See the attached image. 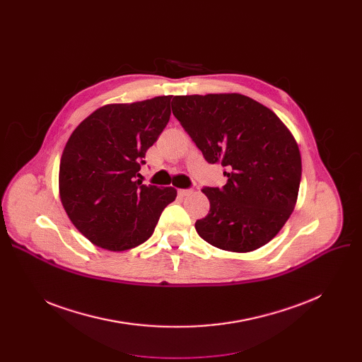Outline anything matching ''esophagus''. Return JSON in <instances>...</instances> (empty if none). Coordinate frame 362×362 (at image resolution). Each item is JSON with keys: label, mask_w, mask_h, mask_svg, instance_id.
Instances as JSON below:
<instances>
[{"label": "esophagus", "mask_w": 362, "mask_h": 362, "mask_svg": "<svg viewBox=\"0 0 362 362\" xmlns=\"http://www.w3.org/2000/svg\"><path fill=\"white\" fill-rule=\"evenodd\" d=\"M194 191H192V189H179V197H189V195H191Z\"/></svg>", "instance_id": "1"}]
</instances>
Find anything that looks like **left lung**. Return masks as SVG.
<instances>
[{"label":"left lung","instance_id":"left-lung-1","mask_svg":"<svg viewBox=\"0 0 362 362\" xmlns=\"http://www.w3.org/2000/svg\"><path fill=\"white\" fill-rule=\"evenodd\" d=\"M171 110L205 160L226 168L223 189H202L210 213L195 223L198 235L230 252L269 243L298 199L302 161L292 132L242 93L176 95Z\"/></svg>","mask_w":362,"mask_h":362}]
</instances>
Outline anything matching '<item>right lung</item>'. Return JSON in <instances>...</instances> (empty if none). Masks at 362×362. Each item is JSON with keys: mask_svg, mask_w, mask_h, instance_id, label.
<instances>
[{"mask_svg": "<svg viewBox=\"0 0 362 362\" xmlns=\"http://www.w3.org/2000/svg\"><path fill=\"white\" fill-rule=\"evenodd\" d=\"M173 95L95 110L70 135L60 161L63 208L88 240L122 252L154 233L175 187L142 185L141 164L170 119Z\"/></svg>", "mask_w": 362, "mask_h": 362, "instance_id": "1", "label": "right lung"}]
</instances>
